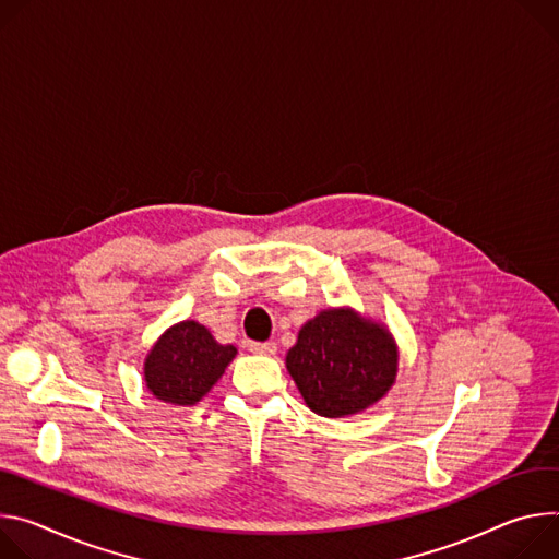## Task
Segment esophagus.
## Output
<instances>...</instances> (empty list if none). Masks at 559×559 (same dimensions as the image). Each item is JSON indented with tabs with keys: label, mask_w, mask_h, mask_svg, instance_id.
Returning <instances> with one entry per match:
<instances>
[{
	"label": "esophagus",
	"mask_w": 559,
	"mask_h": 559,
	"mask_svg": "<svg viewBox=\"0 0 559 559\" xmlns=\"http://www.w3.org/2000/svg\"><path fill=\"white\" fill-rule=\"evenodd\" d=\"M248 350L255 353V355H275L277 344H273V342H251V344H248Z\"/></svg>",
	"instance_id": "1"
}]
</instances>
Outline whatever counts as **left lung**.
Here are the masks:
<instances>
[{"label": "left lung", "mask_w": 559, "mask_h": 559, "mask_svg": "<svg viewBox=\"0 0 559 559\" xmlns=\"http://www.w3.org/2000/svg\"><path fill=\"white\" fill-rule=\"evenodd\" d=\"M286 368L308 408L346 417L373 406L395 384L397 346L382 324L353 308H329L299 329Z\"/></svg>", "instance_id": "1"}]
</instances>
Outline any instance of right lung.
I'll return each mask as SVG.
<instances>
[{
	"instance_id": "1",
	"label": "right lung",
	"mask_w": 559,
	"mask_h": 559,
	"mask_svg": "<svg viewBox=\"0 0 559 559\" xmlns=\"http://www.w3.org/2000/svg\"><path fill=\"white\" fill-rule=\"evenodd\" d=\"M235 355L233 344H219L200 322H179L146 355V389L166 404L193 406L215 386Z\"/></svg>"
}]
</instances>
